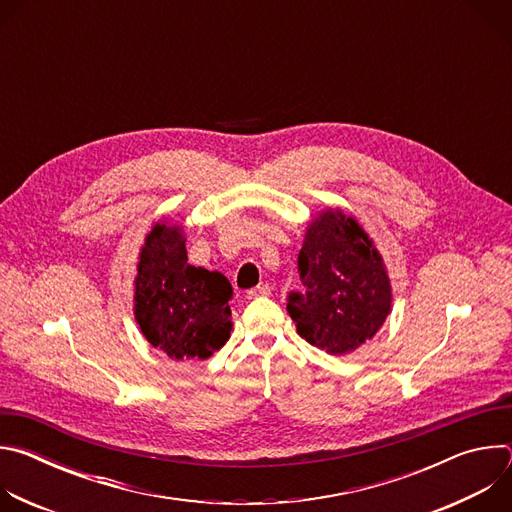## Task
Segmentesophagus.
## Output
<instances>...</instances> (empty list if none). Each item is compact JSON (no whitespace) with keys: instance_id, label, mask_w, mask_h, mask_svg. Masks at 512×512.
<instances>
[{"instance_id":"obj_1","label":"esophagus","mask_w":512,"mask_h":512,"mask_svg":"<svg viewBox=\"0 0 512 512\" xmlns=\"http://www.w3.org/2000/svg\"><path fill=\"white\" fill-rule=\"evenodd\" d=\"M269 294H271V287L265 283V285H257V287L249 289L247 294H245V298L247 300H255V298H267Z\"/></svg>"}]
</instances>
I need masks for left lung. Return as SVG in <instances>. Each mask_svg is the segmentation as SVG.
Listing matches in <instances>:
<instances>
[{
    "instance_id": "8db88e82",
    "label": "left lung",
    "mask_w": 512,
    "mask_h": 512,
    "mask_svg": "<svg viewBox=\"0 0 512 512\" xmlns=\"http://www.w3.org/2000/svg\"><path fill=\"white\" fill-rule=\"evenodd\" d=\"M302 291H289L298 334L328 354L371 340L391 310V283L379 251L352 216L326 210L308 227L298 255Z\"/></svg>"
}]
</instances>
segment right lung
Returning a JSON list of instances; mask_svg holds the SVG:
<instances>
[{
    "mask_svg": "<svg viewBox=\"0 0 512 512\" xmlns=\"http://www.w3.org/2000/svg\"><path fill=\"white\" fill-rule=\"evenodd\" d=\"M229 279L188 265L180 227L156 225L145 237L135 277V320L170 358H208L231 336Z\"/></svg>",
    "mask_w": 512,
    "mask_h": 512,
    "instance_id": "1",
    "label": "right lung"
}]
</instances>
